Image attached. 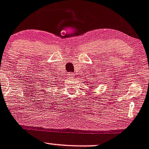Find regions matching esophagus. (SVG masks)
Here are the masks:
<instances>
[{
  "label": "esophagus",
  "instance_id": "obj_1",
  "mask_svg": "<svg viewBox=\"0 0 149 149\" xmlns=\"http://www.w3.org/2000/svg\"><path fill=\"white\" fill-rule=\"evenodd\" d=\"M67 77L69 79L74 78V74L72 73V72H69V73L67 74Z\"/></svg>",
  "mask_w": 149,
  "mask_h": 149
}]
</instances>
